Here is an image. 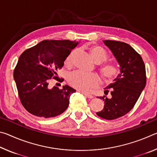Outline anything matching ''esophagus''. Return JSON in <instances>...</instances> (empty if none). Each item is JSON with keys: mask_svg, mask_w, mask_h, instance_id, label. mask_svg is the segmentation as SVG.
I'll return each instance as SVG.
<instances>
[{"mask_svg": "<svg viewBox=\"0 0 157 157\" xmlns=\"http://www.w3.org/2000/svg\"><path fill=\"white\" fill-rule=\"evenodd\" d=\"M82 94H84L85 96L87 97L88 98H90V99H92V98H94V96H93L92 95H90V94H86V93H83L82 92Z\"/></svg>", "mask_w": 157, "mask_h": 157, "instance_id": "1", "label": "esophagus"}]
</instances>
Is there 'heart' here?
Segmentation results:
<instances>
[{
	"mask_svg": "<svg viewBox=\"0 0 157 157\" xmlns=\"http://www.w3.org/2000/svg\"><path fill=\"white\" fill-rule=\"evenodd\" d=\"M91 56L96 62H104L108 58L106 50L100 46H93L91 50ZM76 50H73L66 58L64 64L67 67L72 66L73 57ZM102 73L107 80H111L119 73V69L113 63H105L102 66ZM68 81L71 86L82 92H89L100 84L101 79L96 73H88L82 71H75L69 74Z\"/></svg>",
	"mask_w": 157,
	"mask_h": 157,
	"instance_id": "1",
	"label": "heart"
}]
</instances>
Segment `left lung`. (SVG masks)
Instances as JSON below:
<instances>
[{
	"instance_id": "left-lung-1",
	"label": "left lung",
	"mask_w": 157,
	"mask_h": 157,
	"mask_svg": "<svg viewBox=\"0 0 157 157\" xmlns=\"http://www.w3.org/2000/svg\"><path fill=\"white\" fill-rule=\"evenodd\" d=\"M103 42L118 61L121 73L105 89V94L110 92L111 98H99L105 105L96 114L102 118L114 120L125 115L136 104L146 84L145 66L141 56L129 44L112 40Z\"/></svg>"
}]
</instances>
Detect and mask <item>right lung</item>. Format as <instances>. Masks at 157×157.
I'll list each match as a JSON object with an SVG mask.
<instances>
[{"instance_id": "obj_1", "label": "right lung", "mask_w": 157, "mask_h": 157, "mask_svg": "<svg viewBox=\"0 0 157 157\" xmlns=\"http://www.w3.org/2000/svg\"><path fill=\"white\" fill-rule=\"evenodd\" d=\"M78 42L44 40L25 50L18 58L14 71L21 104L29 113L41 118H52L68 108L69 98L75 90L65 85L48 88L52 78L60 81L57 71Z\"/></svg>"}]
</instances>
